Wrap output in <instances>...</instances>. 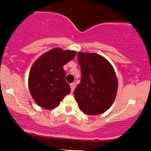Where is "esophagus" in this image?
<instances>
[{"instance_id":"obj_1","label":"esophagus","mask_w":151,"mask_h":151,"mask_svg":"<svg viewBox=\"0 0 151 151\" xmlns=\"http://www.w3.org/2000/svg\"><path fill=\"white\" fill-rule=\"evenodd\" d=\"M75 86H76V83L75 82H73L72 83V84H70V87H71V91L72 92H73L74 89H75Z\"/></svg>"}]
</instances>
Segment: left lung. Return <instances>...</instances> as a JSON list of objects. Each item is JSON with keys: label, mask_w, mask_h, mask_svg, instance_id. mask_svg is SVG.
Returning <instances> with one entry per match:
<instances>
[{"label": "left lung", "mask_w": 151, "mask_h": 151, "mask_svg": "<svg viewBox=\"0 0 151 151\" xmlns=\"http://www.w3.org/2000/svg\"><path fill=\"white\" fill-rule=\"evenodd\" d=\"M80 84L74 96L79 109L87 115L104 113L113 104L118 90V79L113 66L96 53L79 52Z\"/></svg>", "instance_id": "obj_1"}]
</instances>
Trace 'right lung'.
Segmentation results:
<instances>
[{
	"label": "right lung",
	"mask_w": 151,
	"mask_h": 151,
	"mask_svg": "<svg viewBox=\"0 0 151 151\" xmlns=\"http://www.w3.org/2000/svg\"><path fill=\"white\" fill-rule=\"evenodd\" d=\"M74 50L56 47L42 54L30 70L28 87L36 104L45 109H52L71 92L65 80L63 66L75 57Z\"/></svg>",
	"instance_id": "obj_1"
}]
</instances>
